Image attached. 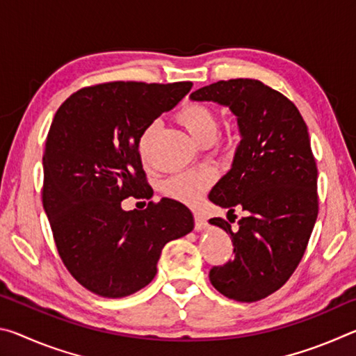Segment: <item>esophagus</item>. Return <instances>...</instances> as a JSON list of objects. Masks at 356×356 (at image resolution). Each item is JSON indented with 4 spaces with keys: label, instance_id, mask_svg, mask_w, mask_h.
I'll use <instances>...</instances> for the list:
<instances>
[{
    "label": "esophagus",
    "instance_id": "1",
    "mask_svg": "<svg viewBox=\"0 0 356 356\" xmlns=\"http://www.w3.org/2000/svg\"><path fill=\"white\" fill-rule=\"evenodd\" d=\"M207 222L204 220V216L200 212H195V229L196 231H202V229H206Z\"/></svg>",
    "mask_w": 356,
    "mask_h": 356
}]
</instances>
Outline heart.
I'll list each match as a JSON object with an SVG mask.
<instances>
[{
	"label": "heart",
	"instance_id": "heart-1",
	"mask_svg": "<svg viewBox=\"0 0 356 356\" xmlns=\"http://www.w3.org/2000/svg\"><path fill=\"white\" fill-rule=\"evenodd\" d=\"M177 120L180 125L188 131L191 138L197 143L210 141L215 135L216 130V116L213 110L207 105L200 104V102H190L184 105L177 111ZM152 127L144 130L140 138V154L144 159V149L149 141ZM215 174L210 170H191L176 174L170 177L163 185V193L174 201H179L188 206L202 200V196L209 191L210 186L213 185Z\"/></svg>",
	"mask_w": 356,
	"mask_h": 356
}]
</instances>
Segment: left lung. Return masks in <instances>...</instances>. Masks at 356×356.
Returning <instances> with one entry per match:
<instances>
[{"instance_id":"1","label":"left lung","mask_w":356,"mask_h":356,"mask_svg":"<svg viewBox=\"0 0 356 356\" xmlns=\"http://www.w3.org/2000/svg\"><path fill=\"white\" fill-rule=\"evenodd\" d=\"M190 97L229 106L237 116L242 140L209 200L227 215L242 209L245 216L236 232L226 220H210L231 236L234 257L212 267L209 278L225 297L252 303L286 284L316 225L317 166L308 127L286 95L251 78L216 81Z\"/></svg>"}]
</instances>
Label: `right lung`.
Returning a JSON list of instances; mask_svg holds the SVG:
<instances>
[{
    "instance_id": "add662e5",
    "label": "right lung",
    "mask_w": 356,
    "mask_h": 356,
    "mask_svg": "<svg viewBox=\"0 0 356 356\" xmlns=\"http://www.w3.org/2000/svg\"><path fill=\"white\" fill-rule=\"evenodd\" d=\"M191 81H111L83 88L59 106L47 135L42 202L59 257L83 287L122 298L154 280L163 246L191 232L184 204L163 197L125 212L127 197H147L140 138L176 106Z\"/></svg>"
}]
</instances>
